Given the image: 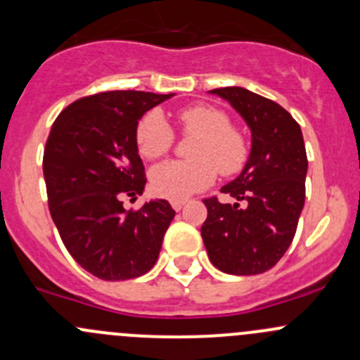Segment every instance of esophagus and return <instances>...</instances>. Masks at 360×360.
<instances>
[{"label": "esophagus", "instance_id": "34e87169", "mask_svg": "<svg viewBox=\"0 0 360 360\" xmlns=\"http://www.w3.org/2000/svg\"><path fill=\"white\" fill-rule=\"evenodd\" d=\"M184 203H186V200H172V202H170V205H172L174 210H181V209H183Z\"/></svg>", "mask_w": 360, "mask_h": 360}]
</instances>
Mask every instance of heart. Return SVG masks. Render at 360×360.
Masks as SVG:
<instances>
[{
  "label": "heart",
  "mask_w": 360,
  "mask_h": 360,
  "mask_svg": "<svg viewBox=\"0 0 360 360\" xmlns=\"http://www.w3.org/2000/svg\"><path fill=\"white\" fill-rule=\"evenodd\" d=\"M181 132L197 136L190 148L193 160H174L155 167L151 190L163 198L184 200L205 190L216 174L233 176L245 167L249 144L244 134L231 127L230 116L209 104L184 108L179 111ZM136 143L141 157L157 160L165 157L176 143V132L160 110L144 112L136 127Z\"/></svg>",
  "instance_id": "b5f03b06"
}]
</instances>
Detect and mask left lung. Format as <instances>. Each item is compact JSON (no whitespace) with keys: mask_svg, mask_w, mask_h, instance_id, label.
<instances>
[{"mask_svg":"<svg viewBox=\"0 0 360 360\" xmlns=\"http://www.w3.org/2000/svg\"><path fill=\"white\" fill-rule=\"evenodd\" d=\"M210 94L240 112L252 134V148L240 176L221 188L237 202L203 200V244L214 266L224 274H263L289 249L303 210L308 169L303 134L281 104L250 90L226 86Z\"/></svg>","mask_w":360,"mask_h":360,"instance_id":"left-lung-1","label":"left lung"}]
</instances>
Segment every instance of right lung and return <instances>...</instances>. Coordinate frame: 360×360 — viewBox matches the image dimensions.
<instances>
[{
	"label": "right lung",
	"mask_w": 360,
	"mask_h": 360,
	"mask_svg": "<svg viewBox=\"0 0 360 360\" xmlns=\"http://www.w3.org/2000/svg\"><path fill=\"white\" fill-rule=\"evenodd\" d=\"M174 94L115 90L82 97L53 122L43 153L50 216L76 263L103 281H129L157 263L176 210L143 195L146 176L137 153L141 116Z\"/></svg>",
	"instance_id": "obj_1"
}]
</instances>
